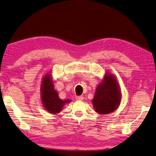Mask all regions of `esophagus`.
I'll list each match as a JSON object with an SVG mask.
<instances>
[{
	"label": "esophagus",
	"instance_id": "1",
	"mask_svg": "<svg viewBox=\"0 0 156 156\" xmlns=\"http://www.w3.org/2000/svg\"><path fill=\"white\" fill-rule=\"evenodd\" d=\"M76 99L77 100H83L84 98H83V96H76Z\"/></svg>",
	"mask_w": 156,
	"mask_h": 156
}]
</instances>
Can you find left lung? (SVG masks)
I'll list each match as a JSON object with an SVG mask.
<instances>
[{"mask_svg":"<svg viewBox=\"0 0 156 156\" xmlns=\"http://www.w3.org/2000/svg\"><path fill=\"white\" fill-rule=\"evenodd\" d=\"M122 94L119 84L114 75L106 72L101 83L98 84L92 100L95 111L104 115L118 109L121 102Z\"/></svg>","mask_w":156,"mask_h":156,"instance_id":"8db88e82","label":"left lung"}]
</instances>
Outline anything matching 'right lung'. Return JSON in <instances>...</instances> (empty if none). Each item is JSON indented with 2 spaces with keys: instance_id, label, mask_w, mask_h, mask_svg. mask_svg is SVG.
<instances>
[{
  "instance_id": "1",
  "label": "right lung",
  "mask_w": 156,
  "mask_h": 156,
  "mask_svg": "<svg viewBox=\"0 0 156 156\" xmlns=\"http://www.w3.org/2000/svg\"><path fill=\"white\" fill-rule=\"evenodd\" d=\"M41 100L44 109L51 114L60 113L66 104L69 103V99L62 100L54 87V81L51 73H47L42 79L41 86Z\"/></svg>"
}]
</instances>
